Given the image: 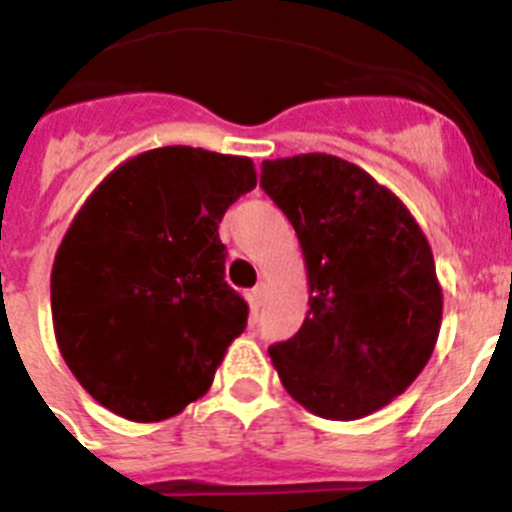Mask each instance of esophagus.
<instances>
[{
  "mask_svg": "<svg viewBox=\"0 0 512 512\" xmlns=\"http://www.w3.org/2000/svg\"><path fill=\"white\" fill-rule=\"evenodd\" d=\"M264 293H267V290H264V285H256V288L251 290V304L256 306V309L264 304Z\"/></svg>",
  "mask_w": 512,
  "mask_h": 512,
  "instance_id": "1",
  "label": "esophagus"
}]
</instances>
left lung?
I'll use <instances>...</instances> for the list:
<instances>
[{
    "label": "left lung",
    "instance_id": "8db88e82",
    "mask_svg": "<svg viewBox=\"0 0 512 512\" xmlns=\"http://www.w3.org/2000/svg\"><path fill=\"white\" fill-rule=\"evenodd\" d=\"M261 187L288 216L309 277V312L269 346L282 386L327 420L386 407L418 378L441 327L431 245L394 192L338 155L261 163Z\"/></svg>",
    "mask_w": 512,
    "mask_h": 512
}]
</instances>
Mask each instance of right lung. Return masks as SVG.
<instances>
[{
  "mask_svg": "<svg viewBox=\"0 0 512 512\" xmlns=\"http://www.w3.org/2000/svg\"><path fill=\"white\" fill-rule=\"evenodd\" d=\"M251 158L171 145L121 163L73 216L52 264V325L92 399L134 423L174 418L214 383L248 304L224 280V211Z\"/></svg>",
  "mask_w": 512,
  "mask_h": 512,
  "instance_id": "obj_1",
  "label": "right lung"
}]
</instances>
